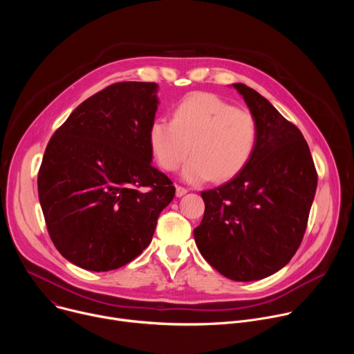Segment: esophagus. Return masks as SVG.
Segmentation results:
<instances>
[{"instance_id": "34e87169", "label": "esophagus", "mask_w": 354, "mask_h": 354, "mask_svg": "<svg viewBox=\"0 0 354 354\" xmlns=\"http://www.w3.org/2000/svg\"><path fill=\"white\" fill-rule=\"evenodd\" d=\"M186 193H187V189H185L182 186H176V197H182Z\"/></svg>"}]
</instances>
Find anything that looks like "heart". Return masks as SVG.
<instances>
[{
    "label": "heart",
    "mask_w": 354,
    "mask_h": 354,
    "mask_svg": "<svg viewBox=\"0 0 354 354\" xmlns=\"http://www.w3.org/2000/svg\"><path fill=\"white\" fill-rule=\"evenodd\" d=\"M258 140L254 115L207 92L189 95L172 120L157 118L148 129L149 148L162 169L175 171L193 156L180 174L187 183L234 178L254 157Z\"/></svg>",
    "instance_id": "obj_1"
}]
</instances>
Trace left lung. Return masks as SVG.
<instances>
[{
  "label": "left lung",
  "instance_id": "left-lung-1",
  "mask_svg": "<svg viewBox=\"0 0 354 354\" xmlns=\"http://www.w3.org/2000/svg\"><path fill=\"white\" fill-rule=\"evenodd\" d=\"M232 86L258 120V147L230 182L201 192L206 209L193 234L200 254L217 272L252 281L276 273L294 257L318 176L301 131L255 89Z\"/></svg>",
  "mask_w": 354,
  "mask_h": 354
}]
</instances>
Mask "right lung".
<instances>
[{"label": "right lung", "instance_id": "add662e5", "mask_svg": "<svg viewBox=\"0 0 354 354\" xmlns=\"http://www.w3.org/2000/svg\"><path fill=\"white\" fill-rule=\"evenodd\" d=\"M157 91L156 82L109 85L84 100L46 147L40 206L55 246L78 268L109 272L131 262L175 196L151 164Z\"/></svg>", "mask_w": 354, "mask_h": 354}]
</instances>
